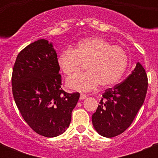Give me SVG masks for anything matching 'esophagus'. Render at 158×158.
Masks as SVG:
<instances>
[{
	"mask_svg": "<svg viewBox=\"0 0 158 158\" xmlns=\"http://www.w3.org/2000/svg\"><path fill=\"white\" fill-rule=\"evenodd\" d=\"M86 98H87L86 94H81L80 97H79V99H80V100H84V99H85Z\"/></svg>",
	"mask_w": 158,
	"mask_h": 158,
	"instance_id": "esophagus-1",
	"label": "esophagus"
}]
</instances>
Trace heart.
<instances>
[{
    "label": "heart",
    "mask_w": 158,
    "mask_h": 158,
    "mask_svg": "<svg viewBox=\"0 0 158 158\" xmlns=\"http://www.w3.org/2000/svg\"><path fill=\"white\" fill-rule=\"evenodd\" d=\"M82 63H86L87 71L68 78L66 85L72 90L85 93L99 84L102 87L117 84L126 70L128 56L123 48L112 46L101 37L79 41L73 50L65 49L57 56L59 69L68 76L76 73Z\"/></svg>",
    "instance_id": "obj_1"
}]
</instances>
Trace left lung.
<instances>
[{
  "instance_id": "8db88e82",
  "label": "left lung",
  "mask_w": 158,
  "mask_h": 158,
  "mask_svg": "<svg viewBox=\"0 0 158 158\" xmlns=\"http://www.w3.org/2000/svg\"><path fill=\"white\" fill-rule=\"evenodd\" d=\"M147 90V74L138 62L124 81L102 94L98 107L92 116L95 130L106 138L122 134L132 124L144 102Z\"/></svg>"
}]
</instances>
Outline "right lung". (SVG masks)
<instances>
[{
    "label": "right lung",
    "instance_id": "1",
    "mask_svg": "<svg viewBox=\"0 0 158 158\" xmlns=\"http://www.w3.org/2000/svg\"><path fill=\"white\" fill-rule=\"evenodd\" d=\"M52 43L40 39L19 53L12 73V92L23 120L38 135L52 138L69 126L79 94L61 89Z\"/></svg>",
    "mask_w": 158,
    "mask_h": 158
}]
</instances>
